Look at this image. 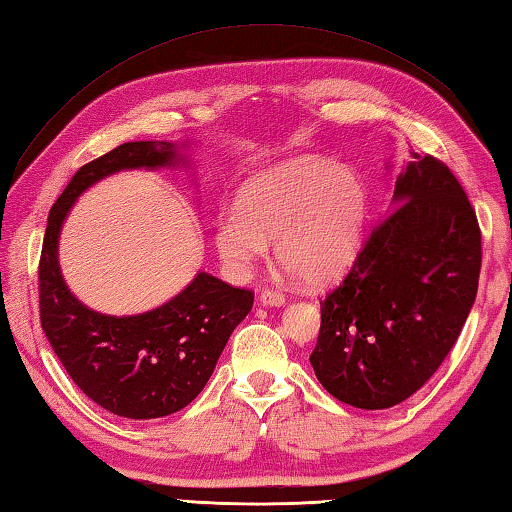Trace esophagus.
Listing matches in <instances>:
<instances>
[{"label":"esophagus","mask_w":512,"mask_h":512,"mask_svg":"<svg viewBox=\"0 0 512 512\" xmlns=\"http://www.w3.org/2000/svg\"><path fill=\"white\" fill-rule=\"evenodd\" d=\"M259 301L264 303V306H270V308H279V306H284L286 303V297L281 295L279 290H273V288H264L262 290V295H259Z\"/></svg>","instance_id":"obj_1"}]
</instances>
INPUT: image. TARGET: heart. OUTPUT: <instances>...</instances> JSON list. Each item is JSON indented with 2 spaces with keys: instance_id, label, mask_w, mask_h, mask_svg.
<instances>
[{
  "instance_id": "obj_1",
  "label": "heart",
  "mask_w": 512,
  "mask_h": 512,
  "mask_svg": "<svg viewBox=\"0 0 512 512\" xmlns=\"http://www.w3.org/2000/svg\"><path fill=\"white\" fill-rule=\"evenodd\" d=\"M369 189L350 165L292 158L250 178L237 206L215 220V248L244 277L275 242L279 264L303 284H328L350 268L365 242Z\"/></svg>"
}]
</instances>
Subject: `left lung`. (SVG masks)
<instances>
[{"label":"left lung","instance_id":"1","mask_svg":"<svg viewBox=\"0 0 512 512\" xmlns=\"http://www.w3.org/2000/svg\"><path fill=\"white\" fill-rule=\"evenodd\" d=\"M391 202L323 299L310 354L319 383L358 409L394 407L436 374L480 281V224L444 162L411 154Z\"/></svg>","mask_w":512,"mask_h":512}]
</instances>
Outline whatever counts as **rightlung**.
<instances>
[{
    "mask_svg": "<svg viewBox=\"0 0 512 512\" xmlns=\"http://www.w3.org/2000/svg\"><path fill=\"white\" fill-rule=\"evenodd\" d=\"M167 140H136L74 173L54 202L39 259L41 328L54 354L85 396L123 418L149 420L184 409L211 378L228 336L253 308V290L233 288L209 273L160 308L107 317L85 308L61 277L57 244L79 195L121 169L176 167Z\"/></svg>",
    "mask_w": 512,
    "mask_h": 512,
    "instance_id": "add662e5",
    "label": "right lung"
}]
</instances>
